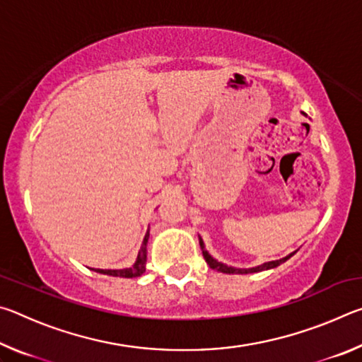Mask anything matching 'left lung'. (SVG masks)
I'll return each mask as SVG.
<instances>
[{"instance_id": "1", "label": "left lung", "mask_w": 362, "mask_h": 362, "mask_svg": "<svg viewBox=\"0 0 362 362\" xmlns=\"http://www.w3.org/2000/svg\"><path fill=\"white\" fill-rule=\"evenodd\" d=\"M199 246H201V250H203V257H204V260H206L207 265H209L212 269H217V272H220V273H226V274H247V273H257V272H262V269H269V268H274V267L281 265V263H284L287 259H291V257L293 255V254H291V255L284 257V259L273 260V262H267V263H263V265H259V267H255V268L240 269V268L226 267V265H223V263H220V262H217L216 259H212V257L209 255V252H207V250L204 249V244H203V240H201V238H199Z\"/></svg>"}]
</instances>
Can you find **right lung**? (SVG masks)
Listing matches in <instances>:
<instances>
[{"label": "right lung", "instance_id": "right-lung-1", "mask_svg": "<svg viewBox=\"0 0 362 362\" xmlns=\"http://www.w3.org/2000/svg\"><path fill=\"white\" fill-rule=\"evenodd\" d=\"M146 243H148V231L144 238L142 247L139 250L137 255V262L134 263V267L126 268V269H95L102 274H108V276H119V278H137L142 276L145 273V267H146Z\"/></svg>", "mask_w": 362, "mask_h": 362}]
</instances>
